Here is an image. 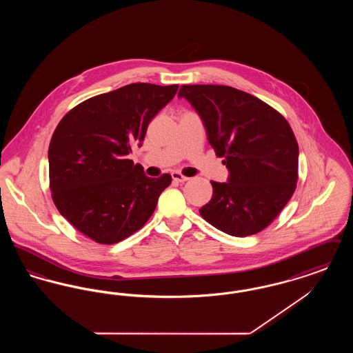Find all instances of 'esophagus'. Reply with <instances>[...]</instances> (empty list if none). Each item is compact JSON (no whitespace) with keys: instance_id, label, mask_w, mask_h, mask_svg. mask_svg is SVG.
<instances>
[{"instance_id":"34e87169","label":"esophagus","mask_w":353,"mask_h":353,"mask_svg":"<svg viewBox=\"0 0 353 353\" xmlns=\"http://www.w3.org/2000/svg\"><path fill=\"white\" fill-rule=\"evenodd\" d=\"M172 179H173V181H177V183H185V181L189 180V177L183 176V174L179 173V172H172Z\"/></svg>"}]
</instances>
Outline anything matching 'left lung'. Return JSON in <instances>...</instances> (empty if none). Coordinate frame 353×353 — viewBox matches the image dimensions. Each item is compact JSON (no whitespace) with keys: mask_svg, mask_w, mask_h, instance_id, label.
<instances>
[{"mask_svg":"<svg viewBox=\"0 0 353 353\" xmlns=\"http://www.w3.org/2000/svg\"><path fill=\"white\" fill-rule=\"evenodd\" d=\"M185 98L201 117L208 140L229 169L228 183L210 181L202 219L234 236L268 228L292 197L299 147L288 121L268 103L219 84H184Z\"/></svg>","mask_w":353,"mask_h":353,"instance_id":"8db88e82","label":"left lung"}]
</instances>
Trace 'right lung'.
Listing matches in <instances>:
<instances>
[{"label": "right lung", "mask_w": 353, "mask_h": 353, "mask_svg": "<svg viewBox=\"0 0 353 353\" xmlns=\"http://www.w3.org/2000/svg\"><path fill=\"white\" fill-rule=\"evenodd\" d=\"M179 84L132 83L92 97L70 110L49 145L52 201L82 234L112 245L151 219L168 173L144 174L127 159L148 124L173 99Z\"/></svg>", "instance_id": "1"}]
</instances>
